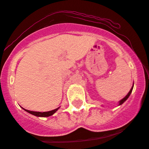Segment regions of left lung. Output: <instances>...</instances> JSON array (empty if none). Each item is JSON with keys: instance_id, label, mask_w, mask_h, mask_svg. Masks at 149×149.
<instances>
[{"instance_id": "8db88e82", "label": "left lung", "mask_w": 149, "mask_h": 149, "mask_svg": "<svg viewBox=\"0 0 149 149\" xmlns=\"http://www.w3.org/2000/svg\"><path fill=\"white\" fill-rule=\"evenodd\" d=\"M133 87H134V85H133V86H132V88H131V89H130V92H129V93H127V96H125V98H123V99H122V100H121V101H120V103H119V105H121V104H123V103H124V102H125V101H126V100H127V98H129V96H130V94H131L132 91Z\"/></svg>"}]
</instances>
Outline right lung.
<instances>
[{
	"label": "right lung",
	"instance_id": "add662e5",
	"mask_svg": "<svg viewBox=\"0 0 149 149\" xmlns=\"http://www.w3.org/2000/svg\"><path fill=\"white\" fill-rule=\"evenodd\" d=\"M58 108H56V109L55 110H53V111H48V112H43V113H41V112H35V111H28V110H26L24 109V108H23V109L25 111L28 112V113H31V114L35 115V116H37V117H48V116H51V115H52L54 114L56 112L58 111Z\"/></svg>",
	"mask_w": 149,
	"mask_h": 149
}]
</instances>
